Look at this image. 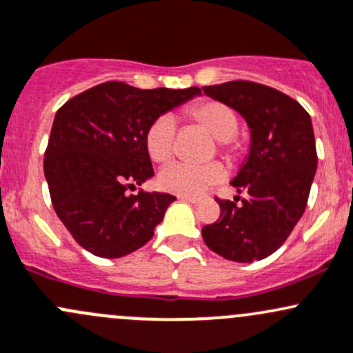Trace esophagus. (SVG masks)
Instances as JSON below:
<instances>
[{
    "label": "esophagus",
    "instance_id": "obj_1",
    "mask_svg": "<svg viewBox=\"0 0 353 353\" xmlns=\"http://www.w3.org/2000/svg\"><path fill=\"white\" fill-rule=\"evenodd\" d=\"M177 199H179V201H184V203H191V205H198V203H199V199L198 198H192V196L179 194V196H177Z\"/></svg>",
    "mask_w": 353,
    "mask_h": 353
}]
</instances>
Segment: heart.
Masks as SVG:
<instances>
[{"label": "heart", "mask_w": 353, "mask_h": 353, "mask_svg": "<svg viewBox=\"0 0 353 353\" xmlns=\"http://www.w3.org/2000/svg\"><path fill=\"white\" fill-rule=\"evenodd\" d=\"M188 117L198 127L205 128L208 133L214 137L220 143V148L226 157L235 159L242 152V142L236 137L239 130V118L228 105L220 101L196 103L186 110ZM145 147L148 155L155 162H167L174 154L176 147V123L170 114H162L147 130ZM225 177L223 165L218 162H211L205 165L184 164L174 162L164 167L159 174V186L174 194L196 196L201 194L208 188L214 186Z\"/></svg>", "instance_id": "heart-1"}]
</instances>
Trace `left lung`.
Masks as SVG:
<instances>
[{"instance_id":"1","label":"left lung","mask_w":353,"mask_h":353,"mask_svg":"<svg viewBox=\"0 0 353 353\" xmlns=\"http://www.w3.org/2000/svg\"><path fill=\"white\" fill-rule=\"evenodd\" d=\"M203 91L239 111L250 128V152L232 181L247 198L240 205V196L216 198L220 218L203 226V240L228 261H262L285 242L306 210L318 162L311 118L296 99L252 81Z\"/></svg>"}]
</instances>
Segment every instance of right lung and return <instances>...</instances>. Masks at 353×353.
<instances>
[{
    "label": "right lung",
    "instance_id": "right-lung-1",
    "mask_svg": "<svg viewBox=\"0 0 353 353\" xmlns=\"http://www.w3.org/2000/svg\"><path fill=\"white\" fill-rule=\"evenodd\" d=\"M199 88L139 89L108 81L70 98L55 113L43 172L52 206L92 255L118 259L143 247L176 196L140 189L154 176L147 130Z\"/></svg>",
    "mask_w": 353,
    "mask_h": 353
}]
</instances>
